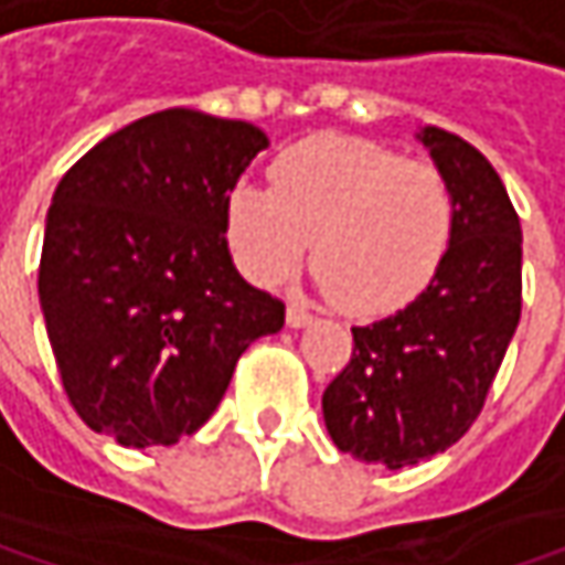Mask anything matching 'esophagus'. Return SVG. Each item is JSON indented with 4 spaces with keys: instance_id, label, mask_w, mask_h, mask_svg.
Returning a JSON list of instances; mask_svg holds the SVG:
<instances>
[{
    "instance_id": "34e87169",
    "label": "esophagus",
    "mask_w": 565,
    "mask_h": 565,
    "mask_svg": "<svg viewBox=\"0 0 565 565\" xmlns=\"http://www.w3.org/2000/svg\"><path fill=\"white\" fill-rule=\"evenodd\" d=\"M313 320V313L307 310V307H300V303H290L287 307V327L290 330H300V327H307Z\"/></svg>"
}]
</instances>
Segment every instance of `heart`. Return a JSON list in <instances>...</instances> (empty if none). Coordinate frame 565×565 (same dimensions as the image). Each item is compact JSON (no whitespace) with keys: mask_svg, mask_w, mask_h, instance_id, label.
<instances>
[{"mask_svg":"<svg viewBox=\"0 0 565 565\" xmlns=\"http://www.w3.org/2000/svg\"><path fill=\"white\" fill-rule=\"evenodd\" d=\"M452 226V186L436 164L339 135L284 148L271 190L235 183L226 203L230 248L252 281H287L313 242L317 281L352 317L411 303L436 278Z\"/></svg>","mask_w":565,"mask_h":565,"instance_id":"b5f03b06","label":"heart"}]
</instances>
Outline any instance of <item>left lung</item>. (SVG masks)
I'll use <instances>...</instances> for the list:
<instances>
[{"label": "left lung", "instance_id": "8db88e82", "mask_svg": "<svg viewBox=\"0 0 565 565\" xmlns=\"http://www.w3.org/2000/svg\"><path fill=\"white\" fill-rule=\"evenodd\" d=\"M420 141L456 200L449 252L417 300L352 327L323 391L333 443L359 462L417 466L469 434L521 320V220L479 148L427 126Z\"/></svg>", "mask_w": 565, "mask_h": 565}]
</instances>
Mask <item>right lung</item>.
I'll return each mask as SVG.
<instances>
[{
  "mask_svg": "<svg viewBox=\"0 0 565 565\" xmlns=\"http://www.w3.org/2000/svg\"><path fill=\"white\" fill-rule=\"evenodd\" d=\"M265 131L196 109L151 113L61 178L38 297L79 420L122 446L196 434L238 355L284 327V303L238 278L230 190Z\"/></svg>",
  "mask_w": 565,
  "mask_h": 565,
  "instance_id": "right-lung-1",
  "label": "right lung"
}]
</instances>
